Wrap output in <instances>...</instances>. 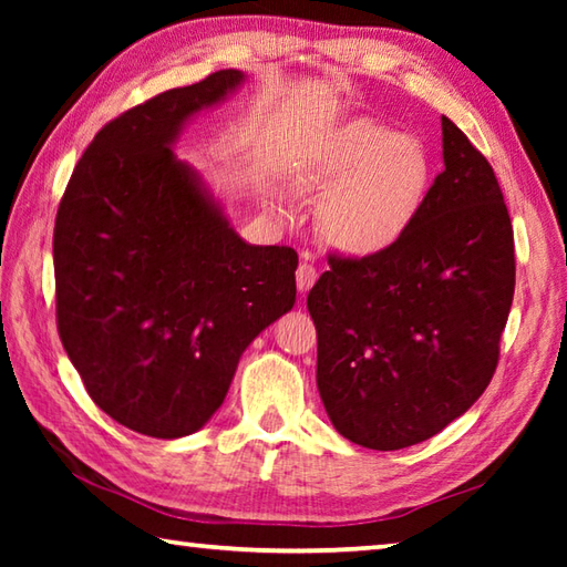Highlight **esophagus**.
I'll return each instance as SVG.
<instances>
[{
    "mask_svg": "<svg viewBox=\"0 0 567 567\" xmlns=\"http://www.w3.org/2000/svg\"><path fill=\"white\" fill-rule=\"evenodd\" d=\"M317 282V268H315V262H311V258H309V252H305L302 256V262H299V268H297V287H299V292H309L311 290V285Z\"/></svg>",
    "mask_w": 567,
    "mask_h": 567,
    "instance_id": "34e87169",
    "label": "esophagus"
}]
</instances>
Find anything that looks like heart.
Segmentation results:
<instances>
[{
    "label": "heart",
    "instance_id": "obj_1",
    "mask_svg": "<svg viewBox=\"0 0 567 567\" xmlns=\"http://www.w3.org/2000/svg\"><path fill=\"white\" fill-rule=\"evenodd\" d=\"M431 165L412 136L375 124L346 126L302 183L331 195L323 231L353 256H372L400 238L424 204Z\"/></svg>",
    "mask_w": 567,
    "mask_h": 567
}]
</instances>
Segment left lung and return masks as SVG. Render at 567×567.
I'll list each match as a JSON object with an SVG mask.
<instances>
[{
	"label": "left lung",
	"mask_w": 567,
	"mask_h": 567,
	"mask_svg": "<svg viewBox=\"0 0 567 567\" xmlns=\"http://www.w3.org/2000/svg\"><path fill=\"white\" fill-rule=\"evenodd\" d=\"M416 219L365 258L329 252L307 297L317 388L336 431L372 451L436 436L485 392L514 299V231L495 171L451 118Z\"/></svg>",
	"instance_id": "8db88e82"
}]
</instances>
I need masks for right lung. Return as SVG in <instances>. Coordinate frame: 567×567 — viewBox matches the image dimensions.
I'll return each instance as SVG.
<instances>
[{
  "instance_id": "add662e5",
  "label": "right lung",
  "mask_w": 567,
  "mask_h": 567,
  "mask_svg": "<svg viewBox=\"0 0 567 567\" xmlns=\"http://www.w3.org/2000/svg\"><path fill=\"white\" fill-rule=\"evenodd\" d=\"M240 82L219 70L112 118L58 207L60 341L92 402L143 436L199 431L248 343L295 307V248L240 240L171 148Z\"/></svg>"
}]
</instances>
